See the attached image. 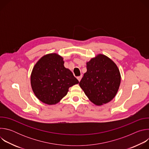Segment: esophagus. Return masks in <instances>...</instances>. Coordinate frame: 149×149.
Listing matches in <instances>:
<instances>
[{"instance_id": "obj_1", "label": "esophagus", "mask_w": 149, "mask_h": 149, "mask_svg": "<svg viewBox=\"0 0 149 149\" xmlns=\"http://www.w3.org/2000/svg\"><path fill=\"white\" fill-rule=\"evenodd\" d=\"M82 77V75H81V76H79V77H77V79H78V80L79 81V82L81 81V79Z\"/></svg>"}]
</instances>
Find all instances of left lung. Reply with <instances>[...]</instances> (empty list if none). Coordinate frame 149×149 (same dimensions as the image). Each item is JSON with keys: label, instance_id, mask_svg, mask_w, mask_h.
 <instances>
[{"label": "left lung", "instance_id": "obj_1", "mask_svg": "<svg viewBox=\"0 0 149 149\" xmlns=\"http://www.w3.org/2000/svg\"><path fill=\"white\" fill-rule=\"evenodd\" d=\"M87 70L79 84L88 99L97 105L111 101L121 82L116 63L107 56L98 54L87 62Z\"/></svg>", "mask_w": 149, "mask_h": 149}]
</instances>
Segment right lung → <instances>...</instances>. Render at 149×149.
Masks as SVG:
<instances>
[{
    "mask_svg": "<svg viewBox=\"0 0 149 149\" xmlns=\"http://www.w3.org/2000/svg\"><path fill=\"white\" fill-rule=\"evenodd\" d=\"M63 64V58L53 53L43 56L35 65L31 75V87L42 102L48 105L58 103L67 94L70 87L79 83Z\"/></svg>",
    "mask_w": 149,
    "mask_h": 149,
    "instance_id": "right-lung-1",
    "label": "right lung"
}]
</instances>
